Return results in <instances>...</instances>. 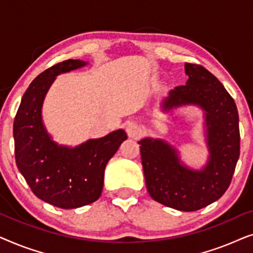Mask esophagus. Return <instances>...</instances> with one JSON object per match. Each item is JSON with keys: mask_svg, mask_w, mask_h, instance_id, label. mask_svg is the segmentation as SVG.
Wrapping results in <instances>:
<instances>
[{"mask_svg": "<svg viewBox=\"0 0 253 253\" xmlns=\"http://www.w3.org/2000/svg\"><path fill=\"white\" fill-rule=\"evenodd\" d=\"M126 130L127 136L131 138H137L141 133L139 126L134 122H127L126 126Z\"/></svg>", "mask_w": 253, "mask_h": 253, "instance_id": "1", "label": "esophagus"}]
</instances>
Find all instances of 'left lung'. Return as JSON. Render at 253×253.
<instances>
[{"instance_id":"1","label":"left lung","mask_w":253,"mask_h":253,"mask_svg":"<svg viewBox=\"0 0 253 253\" xmlns=\"http://www.w3.org/2000/svg\"><path fill=\"white\" fill-rule=\"evenodd\" d=\"M186 85L176 86L162 102L168 112L182 105L205 110L210 159L200 171L184 167L174 147L160 139L139 141L147 191L155 202L193 212L220 198L229 186L240 158L236 103L215 76L199 64L185 63Z\"/></svg>"}]
</instances>
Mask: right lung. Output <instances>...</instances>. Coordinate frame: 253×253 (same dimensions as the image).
Segmentation results:
<instances>
[{
  "label": "right lung",
  "mask_w": 253,
  "mask_h": 253,
  "mask_svg": "<svg viewBox=\"0 0 253 253\" xmlns=\"http://www.w3.org/2000/svg\"><path fill=\"white\" fill-rule=\"evenodd\" d=\"M85 64L67 60L41 72L24 93L13 121L17 167L38 198L60 209H77L99 199L107 162L127 138L121 129L69 148L48 136L41 120L48 88L57 75Z\"/></svg>",
  "instance_id": "right-lung-1"
}]
</instances>
